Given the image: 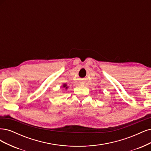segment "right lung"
Here are the masks:
<instances>
[{
  "label": "right lung",
  "instance_id": "obj_1",
  "mask_svg": "<svg viewBox=\"0 0 151 151\" xmlns=\"http://www.w3.org/2000/svg\"><path fill=\"white\" fill-rule=\"evenodd\" d=\"M63 87H64V88H68V87L66 86V84L63 85Z\"/></svg>",
  "mask_w": 151,
  "mask_h": 151
}]
</instances>
